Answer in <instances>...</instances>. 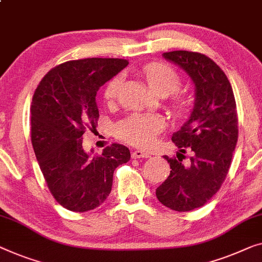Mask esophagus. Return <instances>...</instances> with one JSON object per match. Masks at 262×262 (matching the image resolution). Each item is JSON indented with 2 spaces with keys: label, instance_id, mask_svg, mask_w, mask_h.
Listing matches in <instances>:
<instances>
[{
  "label": "esophagus",
  "instance_id": "esophagus-1",
  "mask_svg": "<svg viewBox=\"0 0 262 262\" xmlns=\"http://www.w3.org/2000/svg\"><path fill=\"white\" fill-rule=\"evenodd\" d=\"M131 156H132V158H149L150 155L147 152H144V151H142V150H135V151H132Z\"/></svg>",
  "mask_w": 262,
  "mask_h": 262
}]
</instances>
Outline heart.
Segmentation results:
<instances>
[{"mask_svg": "<svg viewBox=\"0 0 262 262\" xmlns=\"http://www.w3.org/2000/svg\"><path fill=\"white\" fill-rule=\"evenodd\" d=\"M143 75L158 96L165 97L175 92L182 84L180 73L171 66L162 62H152L144 67ZM122 77L112 78L104 89V99L107 104L117 99ZM189 100L183 96H176L171 99V108L176 115L187 112ZM164 127V120L158 115L149 113H135L124 119L117 126V134L126 143L136 146H147L154 142L159 131Z\"/></svg>", "mask_w": 262, "mask_h": 262, "instance_id": "heart-1", "label": "heart"}]
</instances>
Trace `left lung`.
<instances>
[{"label":"left lung","mask_w":262,"mask_h":262,"mask_svg":"<svg viewBox=\"0 0 262 262\" xmlns=\"http://www.w3.org/2000/svg\"><path fill=\"white\" fill-rule=\"evenodd\" d=\"M163 56L191 78L195 103L189 119L171 137L180 152L191 151V161L183 165L182 153L177 152L178 160L164 156L171 171L156 196L170 209L190 211L206 204L228 173L238 135L236 103L225 72L207 55L173 51Z\"/></svg>","instance_id":"obj_1"}]
</instances>
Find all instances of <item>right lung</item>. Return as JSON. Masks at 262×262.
I'll return each mask as SVG.
<instances>
[{
	"label": "right lung",
	"instance_id": "add662e5",
	"mask_svg": "<svg viewBox=\"0 0 262 262\" xmlns=\"http://www.w3.org/2000/svg\"><path fill=\"white\" fill-rule=\"evenodd\" d=\"M128 65L127 60L89 58L52 68L33 96L32 144L49 191L63 208L84 213L99 207L112 189L117 166L130 161L122 144L93 156L82 135L99 118L98 90Z\"/></svg>",
	"mask_w": 262,
	"mask_h": 262
}]
</instances>
